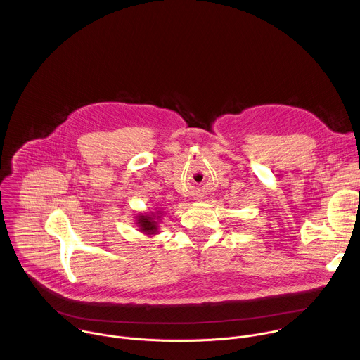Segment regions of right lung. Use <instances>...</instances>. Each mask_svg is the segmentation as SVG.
<instances>
[{
  "label": "right lung",
  "instance_id": "obj_1",
  "mask_svg": "<svg viewBox=\"0 0 360 360\" xmlns=\"http://www.w3.org/2000/svg\"><path fill=\"white\" fill-rule=\"evenodd\" d=\"M157 214H161L160 211ZM158 218V217H157ZM136 224L139 226V231L146 235H155L158 231V222L155 221V214H141L138 215Z\"/></svg>",
  "mask_w": 360,
  "mask_h": 360
}]
</instances>
